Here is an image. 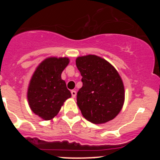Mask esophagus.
Wrapping results in <instances>:
<instances>
[{"mask_svg": "<svg viewBox=\"0 0 160 160\" xmlns=\"http://www.w3.org/2000/svg\"><path fill=\"white\" fill-rule=\"evenodd\" d=\"M71 95H72L73 98H76V95H77V92L75 90H71Z\"/></svg>", "mask_w": 160, "mask_h": 160, "instance_id": "1", "label": "esophagus"}]
</instances>
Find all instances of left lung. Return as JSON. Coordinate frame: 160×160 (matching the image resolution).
I'll use <instances>...</instances> for the list:
<instances>
[{
  "label": "left lung",
  "instance_id": "1",
  "mask_svg": "<svg viewBox=\"0 0 160 160\" xmlns=\"http://www.w3.org/2000/svg\"><path fill=\"white\" fill-rule=\"evenodd\" d=\"M76 65L82 86L77 95L84 118L95 124L107 122L117 117L125 99L123 82L113 65L95 55L78 57Z\"/></svg>",
  "mask_w": 160,
  "mask_h": 160
}]
</instances>
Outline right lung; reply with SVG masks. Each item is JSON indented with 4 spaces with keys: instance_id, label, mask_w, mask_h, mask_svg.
<instances>
[{
    "instance_id": "1",
    "label": "right lung",
    "mask_w": 160,
    "mask_h": 160,
    "mask_svg": "<svg viewBox=\"0 0 160 160\" xmlns=\"http://www.w3.org/2000/svg\"><path fill=\"white\" fill-rule=\"evenodd\" d=\"M69 63V58L49 57L38 66L28 89V101L32 111L45 120L58 114L71 94L61 74Z\"/></svg>"
}]
</instances>
